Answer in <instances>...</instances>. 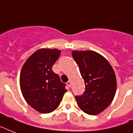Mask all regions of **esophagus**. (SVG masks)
Returning <instances> with one entry per match:
<instances>
[{"label": "esophagus", "mask_w": 133, "mask_h": 133, "mask_svg": "<svg viewBox=\"0 0 133 133\" xmlns=\"http://www.w3.org/2000/svg\"><path fill=\"white\" fill-rule=\"evenodd\" d=\"M67 85H68L69 87H71V85H72V83H71V81H69L67 82Z\"/></svg>", "instance_id": "1"}]
</instances>
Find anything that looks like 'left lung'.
<instances>
[{"mask_svg": "<svg viewBox=\"0 0 133 133\" xmlns=\"http://www.w3.org/2000/svg\"><path fill=\"white\" fill-rule=\"evenodd\" d=\"M85 81V91L76 96L78 106L89 115L102 112L113 101L117 87L115 72L109 61L96 52L72 51Z\"/></svg>", "mask_w": 133, "mask_h": 133, "instance_id": "left-lung-1", "label": "left lung"}]
</instances>
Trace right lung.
Returning <instances> with one entry per match:
<instances>
[{
    "instance_id": "right-lung-1",
    "label": "right lung",
    "mask_w": 133,
    "mask_h": 133,
    "mask_svg": "<svg viewBox=\"0 0 133 133\" xmlns=\"http://www.w3.org/2000/svg\"><path fill=\"white\" fill-rule=\"evenodd\" d=\"M60 54V50H37L28 58L20 72V85L24 98L42 113L55 111L67 91L65 84L52 70Z\"/></svg>"
}]
</instances>
